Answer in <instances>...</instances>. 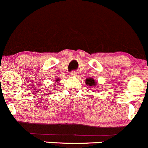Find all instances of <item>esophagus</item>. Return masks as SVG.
Listing matches in <instances>:
<instances>
[{
	"instance_id": "34e87169",
	"label": "esophagus",
	"mask_w": 148,
	"mask_h": 148,
	"mask_svg": "<svg viewBox=\"0 0 148 148\" xmlns=\"http://www.w3.org/2000/svg\"><path fill=\"white\" fill-rule=\"evenodd\" d=\"M71 75L73 76V77H76L77 75V73L75 72V71H72L71 73Z\"/></svg>"
}]
</instances>
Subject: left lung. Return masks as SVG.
Instances as JSON below:
<instances>
[{
    "label": "left lung",
    "mask_w": 148,
    "mask_h": 148,
    "mask_svg": "<svg viewBox=\"0 0 148 148\" xmlns=\"http://www.w3.org/2000/svg\"><path fill=\"white\" fill-rule=\"evenodd\" d=\"M85 83L87 86H90V87H94V86L97 85V82L92 77H89L87 78L85 80Z\"/></svg>",
    "instance_id": "left-lung-1"
}]
</instances>
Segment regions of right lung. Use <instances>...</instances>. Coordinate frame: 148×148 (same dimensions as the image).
Listing matches in <instances>:
<instances>
[{
	"mask_svg": "<svg viewBox=\"0 0 148 148\" xmlns=\"http://www.w3.org/2000/svg\"><path fill=\"white\" fill-rule=\"evenodd\" d=\"M56 82H58V81H59V79H56ZM56 87V85L54 86V87Z\"/></svg>",
	"mask_w": 148,
	"mask_h": 148,
	"instance_id": "obj_1",
	"label": "right lung"
}]
</instances>
